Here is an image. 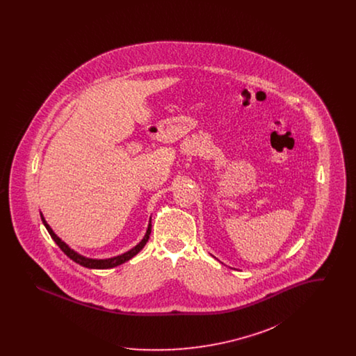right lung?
<instances>
[{
	"label": "right lung",
	"instance_id": "1",
	"mask_svg": "<svg viewBox=\"0 0 356 356\" xmlns=\"http://www.w3.org/2000/svg\"><path fill=\"white\" fill-rule=\"evenodd\" d=\"M40 215H41V220L44 222L45 228L48 229V232H49L51 238H53L54 243L63 250V252L67 254L68 257H70L73 261H76L77 264L83 266L85 268H90V270H108V268L118 267L120 264H122V263L131 260L134 256L138 254V252L145 247V244H147V241H148V238H149V235H151V231H152V224H151L152 221L149 219V224H148V228H147L145 235L141 238V241H140L137 245H135L132 250H129V251H127V252H124V254L113 256V257H108V259H92V257H86V256H83V254L76 252L74 250H72L65 241H63L60 237L54 234V231L51 229V225L47 222L44 215H42L41 212H40Z\"/></svg>",
	"mask_w": 356,
	"mask_h": 356
}]
</instances>
